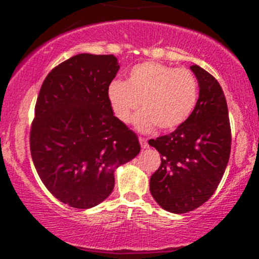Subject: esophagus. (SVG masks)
<instances>
[{"label":"esophagus","instance_id":"esophagus-1","mask_svg":"<svg viewBox=\"0 0 259 259\" xmlns=\"http://www.w3.org/2000/svg\"><path fill=\"white\" fill-rule=\"evenodd\" d=\"M139 141H140V145H141L142 148H148V142H147L146 139L139 138Z\"/></svg>","mask_w":259,"mask_h":259}]
</instances>
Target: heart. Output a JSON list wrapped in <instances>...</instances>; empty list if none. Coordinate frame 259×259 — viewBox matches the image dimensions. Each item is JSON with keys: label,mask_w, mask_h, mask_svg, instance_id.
<instances>
[{"label": "heart", "mask_w": 259, "mask_h": 259, "mask_svg": "<svg viewBox=\"0 0 259 259\" xmlns=\"http://www.w3.org/2000/svg\"><path fill=\"white\" fill-rule=\"evenodd\" d=\"M107 99L121 123H129L141 102L144 111L135 118L138 129L147 132L157 125L160 130H171L185 123L194 112L198 81L187 68L148 61L134 65L125 81L109 82Z\"/></svg>", "instance_id": "b5f03b06"}]
</instances>
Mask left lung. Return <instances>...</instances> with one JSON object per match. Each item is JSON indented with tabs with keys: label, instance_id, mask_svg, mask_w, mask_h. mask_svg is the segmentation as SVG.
Masks as SVG:
<instances>
[{
	"label": "left lung",
	"instance_id": "obj_1",
	"mask_svg": "<svg viewBox=\"0 0 259 259\" xmlns=\"http://www.w3.org/2000/svg\"><path fill=\"white\" fill-rule=\"evenodd\" d=\"M191 70L200 86L197 105L185 123L148 144L162 156L150 179L151 195L163 209L187 213L210 198L229 162L231 129L224 92L198 65Z\"/></svg>",
	"mask_w": 259,
	"mask_h": 259
}]
</instances>
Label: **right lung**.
Segmentation results:
<instances>
[{
    "label": "right lung",
    "mask_w": 259,
    "mask_h": 259,
    "mask_svg": "<svg viewBox=\"0 0 259 259\" xmlns=\"http://www.w3.org/2000/svg\"><path fill=\"white\" fill-rule=\"evenodd\" d=\"M118 70L113 55L80 53L53 68L38 92L30 129L32 162L47 190L73 208L105 201L115 169L141 148L107 99Z\"/></svg>",
    "instance_id": "add662e5"
}]
</instances>
